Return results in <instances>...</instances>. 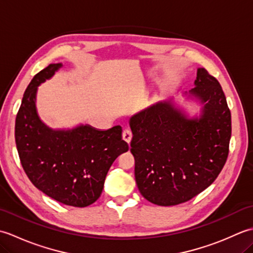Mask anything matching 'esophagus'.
I'll return each mask as SVG.
<instances>
[{
  "label": "esophagus",
  "instance_id": "obj_1",
  "mask_svg": "<svg viewBox=\"0 0 253 253\" xmlns=\"http://www.w3.org/2000/svg\"><path fill=\"white\" fill-rule=\"evenodd\" d=\"M131 138H132V133H131L130 129H125L123 131V139L127 143H129L131 141Z\"/></svg>",
  "mask_w": 253,
  "mask_h": 253
}]
</instances>
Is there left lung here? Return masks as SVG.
Masks as SVG:
<instances>
[{
  "label": "left lung",
  "instance_id": "left-lung-1",
  "mask_svg": "<svg viewBox=\"0 0 253 253\" xmlns=\"http://www.w3.org/2000/svg\"><path fill=\"white\" fill-rule=\"evenodd\" d=\"M184 95L201 104L200 115L189 117L169 99L129 120L138 189L162 207L184 203L207 189L228 157L232 116L216 78L198 68L195 88Z\"/></svg>",
  "mask_w": 253,
  "mask_h": 253
}]
</instances>
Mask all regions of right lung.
<instances>
[{
	"label": "right lung",
	"instance_id": "right-lung-1",
	"mask_svg": "<svg viewBox=\"0 0 253 253\" xmlns=\"http://www.w3.org/2000/svg\"><path fill=\"white\" fill-rule=\"evenodd\" d=\"M62 63L50 64L27 87L15 123V140L25 173L38 189L66 206L84 208L98 200L111 165L128 151L122 127L107 130L90 125L52 129L37 112L38 87Z\"/></svg>",
	"mask_w": 253,
	"mask_h": 253
}]
</instances>
